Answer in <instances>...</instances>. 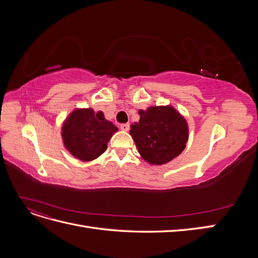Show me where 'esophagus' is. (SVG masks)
I'll return each mask as SVG.
<instances>
[{"mask_svg":"<svg viewBox=\"0 0 258 258\" xmlns=\"http://www.w3.org/2000/svg\"><path fill=\"white\" fill-rule=\"evenodd\" d=\"M120 129L122 131H129L130 129V123H121L120 124Z\"/></svg>","mask_w":258,"mask_h":258,"instance_id":"1","label":"esophagus"}]
</instances>
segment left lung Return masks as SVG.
I'll return each mask as SVG.
<instances>
[{"label": "left lung", "mask_w": 258, "mask_h": 258, "mask_svg": "<svg viewBox=\"0 0 258 258\" xmlns=\"http://www.w3.org/2000/svg\"><path fill=\"white\" fill-rule=\"evenodd\" d=\"M139 114L140 120L131 124L130 135L145 161L160 166L184 151L188 127L172 106H151Z\"/></svg>", "instance_id": "left-lung-1"}]
</instances>
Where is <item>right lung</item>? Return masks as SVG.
I'll return each mask as SVG.
<instances>
[{
	"instance_id": "add662e5",
	"label": "right lung",
	"mask_w": 258,
	"mask_h": 258,
	"mask_svg": "<svg viewBox=\"0 0 258 258\" xmlns=\"http://www.w3.org/2000/svg\"><path fill=\"white\" fill-rule=\"evenodd\" d=\"M118 130L115 124L104 118L102 112L92 108L75 110L62 126L64 146L74 157L83 161L98 158L107 148L113 134Z\"/></svg>"
}]
</instances>
